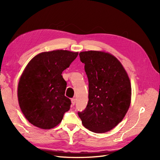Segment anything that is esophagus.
Instances as JSON below:
<instances>
[{"mask_svg":"<svg viewBox=\"0 0 160 160\" xmlns=\"http://www.w3.org/2000/svg\"><path fill=\"white\" fill-rule=\"evenodd\" d=\"M71 103H72V105L74 106L75 105V103H76V100L74 98H72L71 99Z\"/></svg>","mask_w":160,"mask_h":160,"instance_id":"34e87169","label":"esophagus"}]
</instances>
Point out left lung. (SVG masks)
I'll return each mask as SVG.
<instances>
[{
    "label": "left lung",
    "mask_w": 160,
    "mask_h": 160,
    "mask_svg": "<svg viewBox=\"0 0 160 160\" xmlns=\"http://www.w3.org/2000/svg\"><path fill=\"white\" fill-rule=\"evenodd\" d=\"M89 82L88 103L78 114L84 127L103 133L115 127L131 104V86L128 74L118 59L108 52H80Z\"/></svg>",
    "instance_id": "1"
}]
</instances>
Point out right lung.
I'll return each mask as SVG.
<instances>
[{"label": "right lung", "mask_w": 160, "mask_h": 160, "mask_svg": "<svg viewBox=\"0 0 160 160\" xmlns=\"http://www.w3.org/2000/svg\"><path fill=\"white\" fill-rule=\"evenodd\" d=\"M78 55L67 50L43 52L28 64L19 80L18 98L23 115L33 125L54 128L70 109L71 101L64 96L67 82L61 74Z\"/></svg>", "instance_id": "1"}]
</instances>
